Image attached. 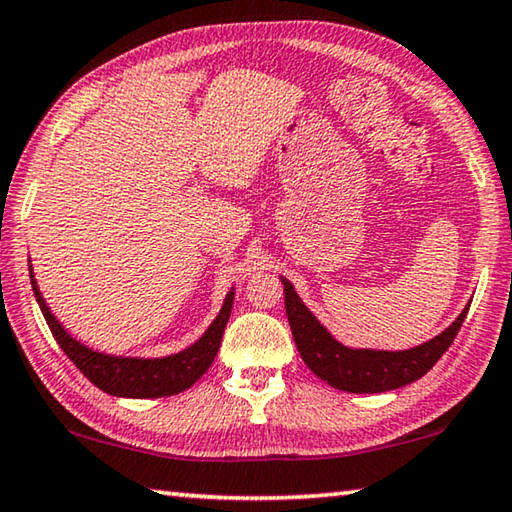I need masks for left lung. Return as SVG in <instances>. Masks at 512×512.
<instances>
[{
	"instance_id": "1",
	"label": "left lung",
	"mask_w": 512,
	"mask_h": 512,
	"mask_svg": "<svg viewBox=\"0 0 512 512\" xmlns=\"http://www.w3.org/2000/svg\"><path fill=\"white\" fill-rule=\"evenodd\" d=\"M284 307H287L293 341L298 345L302 361L309 370L329 386L348 393H384L402 388L420 379L436 366L449 345L454 343L458 329L467 316L465 307L452 325L436 339L418 345V348L402 352L384 350H352L334 339L327 329L318 323L316 316L305 307V302L293 291V284L282 277Z\"/></svg>"
}]
</instances>
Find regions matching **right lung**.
<instances>
[{
    "label": "right lung",
    "mask_w": 512,
    "mask_h": 512,
    "mask_svg": "<svg viewBox=\"0 0 512 512\" xmlns=\"http://www.w3.org/2000/svg\"><path fill=\"white\" fill-rule=\"evenodd\" d=\"M31 287L33 293H36L42 316H45L51 334H54V339L63 348V352L94 386L101 388L103 393L117 397H167L183 393L189 386L196 384L205 375L207 368L212 366L216 352H219L225 325H228L232 311V300H235V291H230L225 296L223 307L219 316L214 318V323L187 350L162 359H131L94 352L85 348L83 343L72 339L63 329V325L58 323L56 316L49 311L36 280H33V273Z\"/></svg>",
    "instance_id": "right-lung-1"
}]
</instances>
